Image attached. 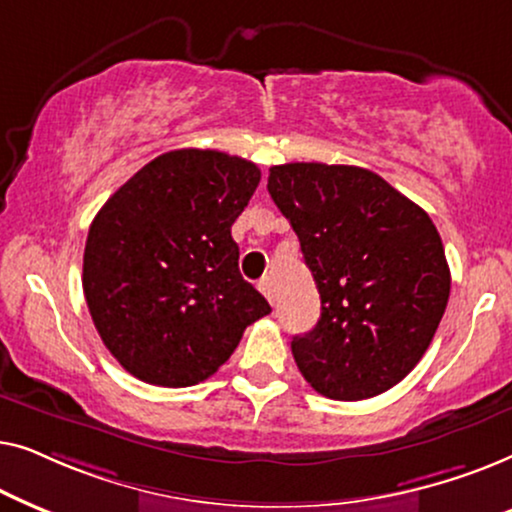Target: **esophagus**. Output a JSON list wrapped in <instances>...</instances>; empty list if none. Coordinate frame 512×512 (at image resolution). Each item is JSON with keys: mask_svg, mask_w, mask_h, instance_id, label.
Returning <instances> with one entry per match:
<instances>
[{"mask_svg": "<svg viewBox=\"0 0 512 512\" xmlns=\"http://www.w3.org/2000/svg\"><path fill=\"white\" fill-rule=\"evenodd\" d=\"M258 291H261L263 296L270 300V305H275V286H272L270 277H263L261 282H258Z\"/></svg>", "mask_w": 512, "mask_h": 512, "instance_id": "1", "label": "esophagus"}]
</instances>
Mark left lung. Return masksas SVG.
Segmentation results:
<instances>
[{
    "mask_svg": "<svg viewBox=\"0 0 512 512\" xmlns=\"http://www.w3.org/2000/svg\"><path fill=\"white\" fill-rule=\"evenodd\" d=\"M268 191L296 230L321 298L317 326L291 340L298 370L335 401L391 389L429 349L450 298L429 214L354 165H275Z\"/></svg>",
    "mask_w": 512,
    "mask_h": 512,
    "instance_id": "obj_1",
    "label": "left lung"
}]
</instances>
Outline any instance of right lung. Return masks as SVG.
I'll return each instance as SVG.
<instances>
[{"label": "right lung", "instance_id": "obj_1", "mask_svg": "<svg viewBox=\"0 0 512 512\" xmlns=\"http://www.w3.org/2000/svg\"><path fill=\"white\" fill-rule=\"evenodd\" d=\"M261 170L221 151L163 153L90 223L83 293L114 359L158 387H193L270 312L237 268L230 235Z\"/></svg>", "mask_w": 512, "mask_h": 512}]
</instances>
